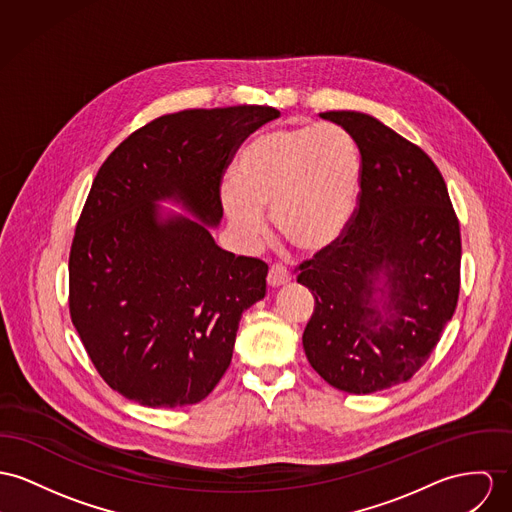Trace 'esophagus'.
I'll return each instance as SVG.
<instances>
[{
  "mask_svg": "<svg viewBox=\"0 0 512 512\" xmlns=\"http://www.w3.org/2000/svg\"><path fill=\"white\" fill-rule=\"evenodd\" d=\"M267 282H269V286L278 288V286H282V284L290 282V273H288V271H286V267H282V265H273V267L269 269Z\"/></svg>",
  "mask_w": 512,
  "mask_h": 512,
  "instance_id": "esophagus-1",
  "label": "esophagus"
}]
</instances>
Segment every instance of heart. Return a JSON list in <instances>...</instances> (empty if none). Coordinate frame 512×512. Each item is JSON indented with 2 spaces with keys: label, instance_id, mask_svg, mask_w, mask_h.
<instances>
[{
  "label": "heart",
  "instance_id": "b5f03b06",
  "mask_svg": "<svg viewBox=\"0 0 512 512\" xmlns=\"http://www.w3.org/2000/svg\"><path fill=\"white\" fill-rule=\"evenodd\" d=\"M222 208L247 245L265 234L271 208L278 236L302 255L333 249L347 234L360 191L351 134L331 122L269 130L237 152Z\"/></svg>",
  "mask_w": 512,
  "mask_h": 512
}]
</instances>
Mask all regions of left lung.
Masks as SVG:
<instances>
[{"label": "left lung", "mask_w": 512, "mask_h": 512, "mask_svg": "<svg viewBox=\"0 0 512 512\" xmlns=\"http://www.w3.org/2000/svg\"><path fill=\"white\" fill-rule=\"evenodd\" d=\"M360 152L351 226L304 261L314 314L302 335L315 372L349 394L407 382L431 356L460 294L462 239L446 183L419 146L356 111L319 115Z\"/></svg>", "instance_id": "1"}]
</instances>
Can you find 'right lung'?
I'll use <instances>...</instances> for the list:
<instances>
[{"instance_id": "1", "label": "right lung", "mask_w": 512, "mask_h": 512, "mask_svg": "<svg viewBox=\"0 0 512 512\" xmlns=\"http://www.w3.org/2000/svg\"><path fill=\"white\" fill-rule=\"evenodd\" d=\"M278 115L261 105L163 115L97 171L70 251V315L97 372L126 399L193 405L228 370L269 267L224 251L210 228L237 148ZM165 199L194 218L161 213Z\"/></svg>"}]
</instances>
